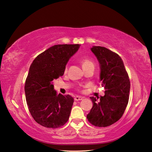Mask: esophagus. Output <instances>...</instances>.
<instances>
[{"mask_svg": "<svg viewBox=\"0 0 152 152\" xmlns=\"http://www.w3.org/2000/svg\"><path fill=\"white\" fill-rule=\"evenodd\" d=\"M83 99V98L82 96H76L74 98V100H75L76 101H81V100Z\"/></svg>", "mask_w": 152, "mask_h": 152, "instance_id": "obj_1", "label": "esophagus"}]
</instances>
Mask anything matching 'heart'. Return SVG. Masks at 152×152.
I'll return each instance as SVG.
<instances>
[{
  "mask_svg": "<svg viewBox=\"0 0 152 152\" xmlns=\"http://www.w3.org/2000/svg\"><path fill=\"white\" fill-rule=\"evenodd\" d=\"M80 63L82 64V66L84 70H85V69L88 68V67L94 66V63L92 62L91 60H89V59H87V58H82L80 60ZM66 71H67V68L65 69V72Z\"/></svg>",
  "mask_w": 152,
  "mask_h": 152,
  "instance_id": "obj_1",
  "label": "heart"
}]
</instances>
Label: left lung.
<instances>
[{
  "mask_svg": "<svg viewBox=\"0 0 152 152\" xmlns=\"http://www.w3.org/2000/svg\"><path fill=\"white\" fill-rule=\"evenodd\" d=\"M91 51L100 64V80L105 92L99 101L98 98L91 97L93 106L86 117L95 127H105L123 116L129 98L130 81L122 59L117 53L101 46H93Z\"/></svg>",
  "mask_w": 152,
  "mask_h": 152,
  "instance_id": "left-lung-1",
  "label": "left lung"
}]
</instances>
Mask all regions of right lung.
<instances>
[{
	"mask_svg": "<svg viewBox=\"0 0 152 152\" xmlns=\"http://www.w3.org/2000/svg\"><path fill=\"white\" fill-rule=\"evenodd\" d=\"M79 47L55 45L38 55L30 66L25 84L27 104L33 119L43 127L56 129L68 121L74 99L57 94L53 81L63 76L66 64Z\"/></svg>",
	"mask_w": 152,
	"mask_h": 152,
	"instance_id": "1",
	"label": "right lung"
}]
</instances>
